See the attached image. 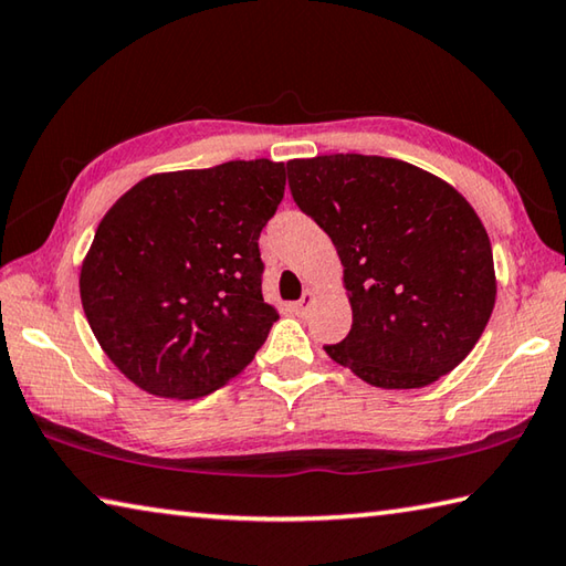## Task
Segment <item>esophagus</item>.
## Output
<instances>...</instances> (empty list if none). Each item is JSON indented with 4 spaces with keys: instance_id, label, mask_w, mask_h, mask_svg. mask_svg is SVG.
<instances>
[{
    "instance_id": "1",
    "label": "esophagus",
    "mask_w": 566,
    "mask_h": 566,
    "mask_svg": "<svg viewBox=\"0 0 566 566\" xmlns=\"http://www.w3.org/2000/svg\"><path fill=\"white\" fill-rule=\"evenodd\" d=\"M313 301H315V293L311 291V287H305V291H303V297H301V301L295 303V311H297V313H305L307 307L313 305Z\"/></svg>"
}]
</instances>
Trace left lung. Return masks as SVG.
Listing matches in <instances>:
<instances>
[{"instance_id": "8db88e82", "label": "left lung", "mask_w": 566, "mask_h": 566, "mask_svg": "<svg viewBox=\"0 0 566 566\" xmlns=\"http://www.w3.org/2000/svg\"><path fill=\"white\" fill-rule=\"evenodd\" d=\"M295 205L333 239L352 329L325 352L379 389H421L481 339L495 307L488 231L461 191L377 155L287 159Z\"/></svg>"}]
</instances>
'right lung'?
I'll return each instance as SVG.
<instances>
[{
    "instance_id": "right-lung-1",
    "label": "right lung",
    "mask_w": 566,
    "mask_h": 566,
    "mask_svg": "<svg viewBox=\"0 0 566 566\" xmlns=\"http://www.w3.org/2000/svg\"><path fill=\"white\" fill-rule=\"evenodd\" d=\"M283 191V163L233 159L145 177L105 211L81 303L135 387L199 399L249 367L279 319L261 293L259 237Z\"/></svg>"
}]
</instances>
